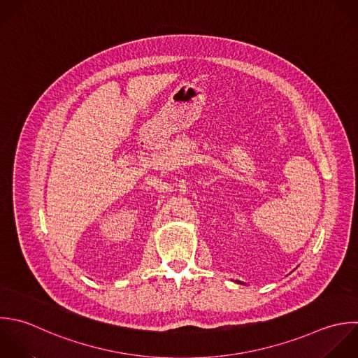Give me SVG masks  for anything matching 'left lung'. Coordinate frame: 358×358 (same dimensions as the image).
Listing matches in <instances>:
<instances>
[{
    "label": "left lung",
    "mask_w": 358,
    "mask_h": 358,
    "mask_svg": "<svg viewBox=\"0 0 358 358\" xmlns=\"http://www.w3.org/2000/svg\"><path fill=\"white\" fill-rule=\"evenodd\" d=\"M238 283H240V282H238Z\"/></svg>",
    "instance_id": "1"
}]
</instances>
